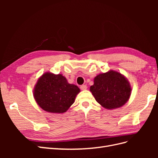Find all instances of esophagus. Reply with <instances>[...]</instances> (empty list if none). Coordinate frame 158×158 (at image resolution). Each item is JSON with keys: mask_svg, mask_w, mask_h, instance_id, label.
<instances>
[{"mask_svg": "<svg viewBox=\"0 0 158 158\" xmlns=\"http://www.w3.org/2000/svg\"><path fill=\"white\" fill-rule=\"evenodd\" d=\"M80 89L82 90H85L87 89V85H82L80 86Z\"/></svg>", "mask_w": 158, "mask_h": 158, "instance_id": "obj_1", "label": "esophagus"}]
</instances>
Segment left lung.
<instances>
[{
  "label": "left lung",
  "mask_w": 158,
  "mask_h": 158,
  "mask_svg": "<svg viewBox=\"0 0 158 158\" xmlns=\"http://www.w3.org/2000/svg\"><path fill=\"white\" fill-rule=\"evenodd\" d=\"M89 90L98 103L111 110L121 107L128 101L132 87L123 74L110 70L95 76Z\"/></svg>",
  "instance_id": "8db88e82"
}]
</instances>
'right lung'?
<instances>
[{"label": "right lung", "instance_id": "add662e5", "mask_svg": "<svg viewBox=\"0 0 158 158\" xmlns=\"http://www.w3.org/2000/svg\"><path fill=\"white\" fill-rule=\"evenodd\" d=\"M80 88L68 82L62 74L46 72L38 78L33 89L35 102L44 111L51 113H63L75 101Z\"/></svg>", "mask_w": 158, "mask_h": 158}]
</instances>
